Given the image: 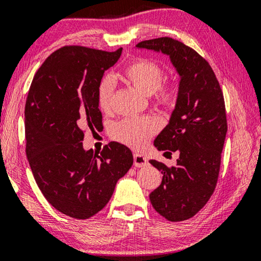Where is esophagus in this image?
Returning a JSON list of instances; mask_svg holds the SVG:
<instances>
[{
	"mask_svg": "<svg viewBox=\"0 0 261 261\" xmlns=\"http://www.w3.org/2000/svg\"><path fill=\"white\" fill-rule=\"evenodd\" d=\"M134 164H135V166H137V168H143V166L147 165V159L143 153L135 152L134 153Z\"/></svg>",
	"mask_w": 261,
	"mask_h": 261,
	"instance_id": "34e87169",
	"label": "esophagus"
}]
</instances>
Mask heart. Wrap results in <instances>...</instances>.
Returning <instances> with one entry per match:
<instances>
[{
  "label": "heart",
  "mask_w": 261,
  "mask_h": 261,
  "mask_svg": "<svg viewBox=\"0 0 261 261\" xmlns=\"http://www.w3.org/2000/svg\"><path fill=\"white\" fill-rule=\"evenodd\" d=\"M123 76L144 95H154V99L161 106L169 107L174 102L176 88L173 84H162L164 80V71L154 61L146 58L132 61L124 69ZM115 87V80L110 75L104 76L99 82L97 88V103L104 112L111 110ZM158 127V120L151 116L124 118L112 125L111 136L120 143L132 147H139L149 141Z\"/></svg>",
  "instance_id": "obj_1"
}]
</instances>
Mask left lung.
I'll return each instance as SVG.
<instances>
[{
    "label": "left lung",
    "instance_id": "8db88e82",
    "mask_svg": "<svg viewBox=\"0 0 261 261\" xmlns=\"http://www.w3.org/2000/svg\"><path fill=\"white\" fill-rule=\"evenodd\" d=\"M136 46L168 55L180 77L169 124L153 142L159 151H178L179 158L172 168L151 159L163 179L150 193V201L165 219H190L204 207L217 185L227 132L223 91L207 61L181 42L159 37Z\"/></svg>",
    "mask_w": 261,
    "mask_h": 261
}]
</instances>
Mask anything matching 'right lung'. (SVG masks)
Instances as JSON below:
<instances>
[{"label": "right lung", "mask_w": 261, "mask_h": 261, "mask_svg": "<svg viewBox=\"0 0 261 261\" xmlns=\"http://www.w3.org/2000/svg\"><path fill=\"white\" fill-rule=\"evenodd\" d=\"M122 50L63 46L37 70L27 97L25 152L34 178L45 199L75 219L99 212L134 164L123 144L110 142L93 152L82 143L85 129H103L97 88Z\"/></svg>", "instance_id": "obj_1"}]
</instances>
